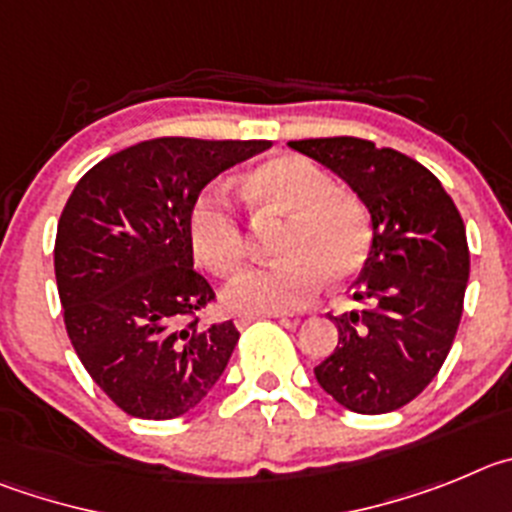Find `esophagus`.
Returning a JSON list of instances; mask_svg holds the SVG:
<instances>
[{
    "label": "esophagus",
    "instance_id": "1",
    "mask_svg": "<svg viewBox=\"0 0 512 512\" xmlns=\"http://www.w3.org/2000/svg\"><path fill=\"white\" fill-rule=\"evenodd\" d=\"M288 313H239L237 319H234V324H237V329H245L247 324H252V321L257 319H285Z\"/></svg>",
    "mask_w": 512,
    "mask_h": 512
}]
</instances>
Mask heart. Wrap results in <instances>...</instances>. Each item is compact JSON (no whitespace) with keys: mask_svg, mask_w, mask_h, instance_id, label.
<instances>
[{"mask_svg":"<svg viewBox=\"0 0 512 512\" xmlns=\"http://www.w3.org/2000/svg\"><path fill=\"white\" fill-rule=\"evenodd\" d=\"M250 193L262 209L283 211L290 224L280 237L283 260L252 267L227 288L229 306L247 313H288L319 296L326 278L349 280L365 265L372 224L365 204L339 191L321 165L301 155H278L257 165ZM188 234L196 257L216 275L237 273L247 237L222 186H209L193 201Z\"/></svg>","mask_w":512,"mask_h":512,"instance_id":"1","label":"heart"}]
</instances>
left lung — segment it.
Returning a JSON list of instances; mask_svg holds the SVG:
<instances>
[{"mask_svg":"<svg viewBox=\"0 0 512 512\" xmlns=\"http://www.w3.org/2000/svg\"><path fill=\"white\" fill-rule=\"evenodd\" d=\"M288 147L342 178L372 222L370 255L352 285L362 311L331 316L339 344L313 375L354 413L403 408L434 380L457 336L469 280L462 216L439 178L393 147L359 137Z\"/></svg>","mask_w":512,"mask_h":512,"instance_id":"obj_1","label":"left lung"}]
</instances>
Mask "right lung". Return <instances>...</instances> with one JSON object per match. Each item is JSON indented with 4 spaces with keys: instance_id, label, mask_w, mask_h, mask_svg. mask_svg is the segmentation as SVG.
Wrapping results in <instances>:
<instances>
[{
    "instance_id": "1",
    "label": "right lung",
    "mask_w": 512,
    "mask_h": 512,
    "mask_svg": "<svg viewBox=\"0 0 512 512\" xmlns=\"http://www.w3.org/2000/svg\"><path fill=\"white\" fill-rule=\"evenodd\" d=\"M267 140L158 137L76 183L55 234V280L78 359L124 413L168 421L211 393L237 347L232 321L193 319L214 290L193 270L188 214L222 170Z\"/></svg>"
}]
</instances>
